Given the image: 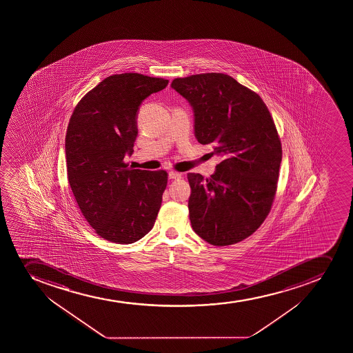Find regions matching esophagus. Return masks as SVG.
Segmentation results:
<instances>
[{"mask_svg":"<svg viewBox=\"0 0 353 353\" xmlns=\"http://www.w3.org/2000/svg\"><path fill=\"white\" fill-rule=\"evenodd\" d=\"M168 177H169V179H182V174L177 172V171H170L169 174H168Z\"/></svg>","mask_w":353,"mask_h":353,"instance_id":"esophagus-1","label":"esophagus"}]
</instances>
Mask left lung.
<instances>
[{
	"label": "left lung",
	"instance_id": "left-lung-1",
	"mask_svg": "<svg viewBox=\"0 0 353 353\" xmlns=\"http://www.w3.org/2000/svg\"><path fill=\"white\" fill-rule=\"evenodd\" d=\"M171 88L192 107L196 140L222 157L210 179L188 174L192 229L215 246L236 244L263 223L275 198L282 146L272 115L228 74L176 78Z\"/></svg>",
	"mask_w": 353,
	"mask_h": 353
}]
</instances>
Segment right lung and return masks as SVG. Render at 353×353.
<instances>
[{
    "mask_svg": "<svg viewBox=\"0 0 353 353\" xmlns=\"http://www.w3.org/2000/svg\"><path fill=\"white\" fill-rule=\"evenodd\" d=\"M168 83L133 72L109 76L71 115L65 136L68 179L81 213L105 241L132 244L157 220L167 172L131 169L123 160L133 153L141 102Z\"/></svg>",
    "mask_w": 353,
    "mask_h": 353,
    "instance_id": "right-lung-1",
    "label": "right lung"
}]
</instances>
